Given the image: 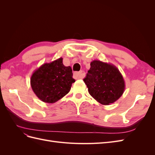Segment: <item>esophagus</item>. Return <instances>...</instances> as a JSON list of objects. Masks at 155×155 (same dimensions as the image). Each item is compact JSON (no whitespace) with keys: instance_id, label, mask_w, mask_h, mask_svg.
Returning a JSON list of instances; mask_svg holds the SVG:
<instances>
[{"instance_id":"obj_1","label":"esophagus","mask_w":155,"mask_h":155,"mask_svg":"<svg viewBox=\"0 0 155 155\" xmlns=\"http://www.w3.org/2000/svg\"><path fill=\"white\" fill-rule=\"evenodd\" d=\"M74 76L77 79H81L83 78V71H80L78 72H75L74 73Z\"/></svg>"}]
</instances>
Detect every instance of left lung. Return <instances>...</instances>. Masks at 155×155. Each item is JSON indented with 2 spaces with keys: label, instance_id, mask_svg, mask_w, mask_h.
<instances>
[{
  "label": "left lung",
  "instance_id": "8db88e82",
  "mask_svg": "<svg viewBox=\"0 0 155 155\" xmlns=\"http://www.w3.org/2000/svg\"><path fill=\"white\" fill-rule=\"evenodd\" d=\"M83 81L91 96L102 105L113 104L122 96L125 85L122 75L114 64L94 60Z\"/></svg>",
  "mask_w": 155,
  "mask_h": 155
}]
</instances>
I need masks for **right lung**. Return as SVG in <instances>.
<instances>
[{
    "instance_id": "right-lung-1",
    "label": "right lung",
    "mask_w": 155,
    "mask_h": 155,
    "mask_svg": "<svg viewBox=\"0 0 155 155\" xmlns=\"http://www.w3.org/2000/svg\"><path fill=\"white\" fill-rule=\"evenodd\" d=\"M72 76L71 67H65L60 58L35 70L31 76L30 85L39 100L54 104L69 92L75 82Z\"/></svg>"
}]
</instances>
